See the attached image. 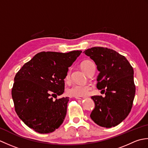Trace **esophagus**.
<instances>
[{
    "label": "esophagus",
    "mask_w": 148,
    "mask_h": 148,
    "mask_svg": "<svg viewBox=\"0 0 148 148\" xmlns=\"http://www.w3.org/2000/svg\"><path fill=\"white\" fill-rule=\"evenodd\" d=\"M75 98L76 99H79V100H83V99H84V97H79V96H75Z\"/></svg>",
    "instance_id": "1"
}]
</instances>
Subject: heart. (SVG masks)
I'll return each instance as SVG.
<instances>
[{"label":"heart","mask_w":148,"mask_h":148,"mask_svg":"<svg viewBox=\"0 0 148 148\" xmlns=\"http://www.w3.org/2000/svg\"><path fill=\"white\" fill-rule=\"evenodd\" d=\"M92 62L90 60H86L81 63V67L83 71L90 64H92ZM70 77V72H68L66 76V79H69ZM90 89V86L86 83H74L69 88L68 90V94L71 96H79L84 97L88 95Z\"/></svg>","instance_id":"obj_1"}]
</instances>
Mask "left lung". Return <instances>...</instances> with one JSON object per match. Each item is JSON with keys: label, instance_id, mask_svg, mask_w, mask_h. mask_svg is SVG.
<instances>
[{"label": "left lung", "instance_id": "obj_1", "mask_svg": "<svg viewBox=\"0 0 148 148\" xmlns=\"http://www.w3.org/2000/svg\"><path fill=\"white\" fill-rule=\"evenodd\" d=\"M97 65V88L105 97L94 95L95 108L90 118L100 127L119 125L131 111L136 93L134 69L127 59L113 49L93 47L84 51Z\"/></svg>", "mask_w": 148, "mask_h": 148}]
</instances>
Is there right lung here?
Here are the masks:
<instances>
[{"label":"right lung","mask_w":148,"mask_h":148,"mask_svg":"<svg viewBox=\"0 0 148 148\" xmlns=\"http://www.w3.org/2000/svg\"><path fill=\"white\" fill-rule=\"evenodd\" d=\"M82 51L40 52L20 69L14 77L12 98L24 123L40 134L54 132L67 114L69 97L54 100L64 92V79Z\"/></svg>","instance_id":"obj_1"}]
</instances>
